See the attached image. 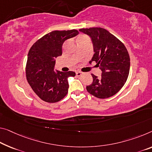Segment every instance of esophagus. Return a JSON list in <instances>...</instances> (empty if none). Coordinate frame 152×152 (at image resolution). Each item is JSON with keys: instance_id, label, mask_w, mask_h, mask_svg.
<instances>
[{"instance_id": "esophagus-1", "label": "esophagus", "mask_w": 152, "mask_h": 152, "mask_svg": "<svg viewBox=\"0 0 152 152\" xmlns=\"http://www.w3.org/2000/svg\"><path fill=\"white\" fill-rule=\"evenodd\" d=\"M81 75H82V73H81V72H79V71H77V72H76V75L77 76V77H79V76H81Z\"/></svg>"}]
</instances>
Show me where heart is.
<instances>
[{"mask_svg": "<svg viewBox=\"0 0 152 152\" xmlns=\"http://www.w3.org/2000/svg\"><path fill=\"white\" fill-rule=\"evenodd\" d=\"M86 37V36H81L80 37Z\"/></svg>", "mask_w": 152, "mask_h": 152, "instance_id": "b5f03b06", "label": "heart"}]
</instances>
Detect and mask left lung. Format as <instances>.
Returning a JSON list of instances; mask_svg holds the SVG:
<instances>
[{"instance_id":"8db88e82","label":"left lung","mask_w":152,"mask_h":152,"mask_svg":"<svg viewBox=\"0 0 152 152\" xmlns=\"http://www.w3.org/2000/svg\"><path fill=\"white\" fill-rule=\"evenodd\" d=\"M79 31L91 38L94 54L90 63L95 61L101 70L100 77L92 74V83L86 86L90 94L99 99L115 95L126 81L130 71V56L125 45L102 28H81Z\"/></svg>"}]
</instances>
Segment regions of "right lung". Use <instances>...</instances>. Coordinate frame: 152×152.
Returning a JSON list of instances; mask_svg holds the SVG:
<instances>
[{"label": "right lung", "mask_w": 152, "mask_h": 152, "mask_svg": "<svg viewBox=\"0 0 152 152\" xmlns=\"http://www.w3.org/2000/svg\"><path fill=\"white\" fill-rule=\"evenodd\" d=\"M78 34L75 29L55 30L39 39L30 49L26 67L27 81L44 101L58 102L68 93V78L75 76V73L53 71L55 58L62 55L64 42Z\"/></svg>", "instance_id": "add662e5"}]
</instances>
